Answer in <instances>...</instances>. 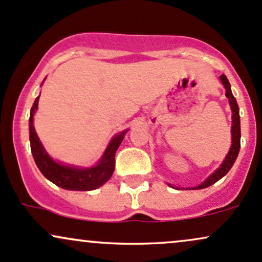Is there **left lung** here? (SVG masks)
<instances>
[{"label":"left lung","mask_w":262,"mask_h":262,"mask_svg":"<svg viewBox=\"0 0 262 262\" xmlns=\"http://www.w3.org/2000/svg\"><path fill=\"white\" fill-rule=\"evenodd\" d=\"M221 80H222V82H223V85L225 87V95H227V97L229 98L231 112H233V125H231V135H233V137H231V146H230L229 152H228V155L225 156V159H224L223 164H222V166L219 167V169L215 171L214 173H212V175H210L208 179L206 180V181H204L203 183H201L200 186H197V187H194L193 189H201V188L209 187L210 185H213V183L217 182L218 180H221L222 177L227 175L228 171L231 169V166H233L234 162H235L236 158H237V154H239V150H240L239 107H237L236 100L234 98L233 93H231L230 83H229V81H228L227 76H225V75H222Z\"/></svg>","instance_id":"obj_1"}]
</instances>
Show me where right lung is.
Returning <instances> with one entry per match:
<instances>
[{
  "label": "right lung",
  "mask_w": 262,
  "mask_h": 262,
  "mask_svg": "<svg viewBox=\"0 0 262 262\" xmlns=\"http://www.w3.org/2000/svg\"><path fill=\"white\" fill-rule=\"evenodd\" d=\"M39 97L34 101L31 110L29 117V140H31V150L35 164L40 172L47 177L49 181L55 183L59 187L71 191H91L107 182L112 176L114 166H116V151L121 145L125 132L116 135L111 140L110 145L104 151L103 156L95 167L90 169H79V167L66 166V165L58 164L47 154L39 138L35 133L34 125H33V116L38 108Z\"/></svg>",
  "instance_id": "add662e5"
}]
</instances>
